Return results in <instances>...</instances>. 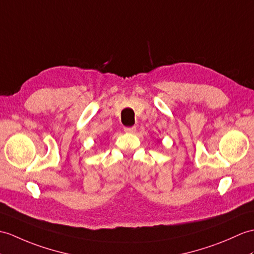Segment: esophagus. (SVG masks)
I'll use <instances>...</instances> for the list:
<instances>
[{
    "instance_id": "1",
    "label": "esophagus",
    "mask_w": 254,
    "mask_h": 254,
    "mask_svg": "<svg viewBox=\"0 0 254 254\" xmlns=\"http://www.w3.org/2000/svg\"><path fill=\"white\" fill-rule=\"evenodd\" d=\"M135 131H136V127H125V132L126 133H134Z\"/></svg>"
}]
</instances>
